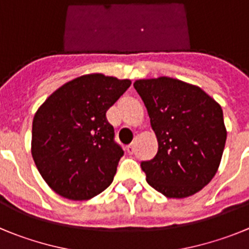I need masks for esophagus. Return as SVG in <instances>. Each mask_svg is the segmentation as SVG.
Returning a JSON list of instances; mask_svg holds the SVG:
<instances>
[{
	"instance_id": "esophagus-1",
	"label": "esophagus",
	"mask_w": 249,
	"mask_h": 249,
	"mask_svg": "<svg viewBox=\"0 0 249 249\" xmlns=\"http://www.w3.org/2000/svg\"><path fill=\"white\" fill-rule=\"evenodd\" d=\"M126 149H127V152H128L129 155H132V153H133V152H135V143L128 144V146L126 147Z\"/></svg>"
}]
</instances>
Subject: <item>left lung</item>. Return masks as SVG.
<instances>
[{"label":"left lung","mask_w":249,"mask_h":249,"mask_svg":"<svg viewBox=\"0 0 249 249\" xmlns=\"http://www.w3.org/2000/svg\"><path fill=\"white\" fill-rule=\"evenodd\" d=\"M151 120L158 152L142 162L151 187L167 198H186L212 181L223 155V111L198 86L160 76L133 83Z\"/></svg>","instance_id":"1"}]
</instances>
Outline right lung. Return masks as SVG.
Returning <instances> with one entry per match:
<instances>
[{"label": "right lung", "mask_w": 249, "mask_h": 249, "mask_svg": "<svg viewBox=\"0 0 249 249\" xmlns=\"http://www.w3.org/2000/svg\"><path fill=\"white\" fill-rule=\"evenodd\" d=\"M129 86L131 80L83 74L38 107L31 152L39 175L57 195L87 201L112 183L123 151L113 141L106 112Z\"/></svg>", "instance_id": "obj_1"}]
</instances>
